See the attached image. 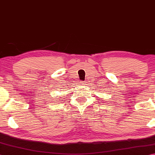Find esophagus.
<instances>
[{
    "label": "esophagus",
    "instance_id": "esophagus-1",
    "mask_svg": "<svg viewBox=\"0 0 155 155\" xmlns=\"http://www.w3.org/2000/svg\"><path fill=\"white\" fill-rule=\"evenodd\" d=\"M86 82H80V84H81V85H84V84H86V83H85Z\"/></svg>",
    "mask_w": 155,
    "mask_h": 155
}]
</instances>
